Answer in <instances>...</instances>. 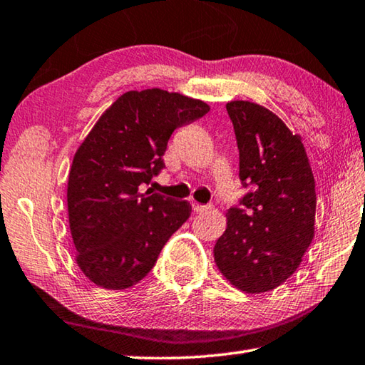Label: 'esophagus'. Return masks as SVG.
<instances>
[{
    "label": "esophagus",
    "mask_w": 365,
    "mask_h": 365,
    "mask_svg": "<svg viewBox=\"0 0 365 365\" xmlns=\"http://www.w3.org/2000/svg\"><path fill=\"white\" fill-rule=\"evenodd\" d=\"M211 208H212L211 205H200L197 202H192V211H194V212H205V211H208Z\"/></svg>",
    "instance_id": "34e87169"
}]
</instances>
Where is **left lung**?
<instances>
[{
	"mask_svg": "<svg viewBox=\"0 0 365 365\" xmlns=\"http://www.w3.org/2000/svg\"><path fill=\"white\" fill-rule=\"evenodd\" d=\"M251 190L227 211L215 245L225 279L247 294L272 291L297 270L314 237V178L304 144L277 114L251 101L227 103Z\"/></svg>",
	"mask_w": 365,
	"mask_h": 365,
	"instance_id": "obj_1",
	"label": "left lung"
}]
</instances>
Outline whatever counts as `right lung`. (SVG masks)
Instances as JSON below:
<instances>
[{"label": "right lung", "mask_w": 365, "mask_h": 365, "mask_svg": "<svg viewBox=\"0 0 365 365\" xmlns=\"http://www.w3.org/2000/svg\"><path fill=\"white\" fill-rule=\"evenodd\" d=\"M210 111L202 100L162 88L115 100L76 150L68 178V217L76 262L105 289H127L153 270L190 205L141 192L165 167L171 133Z\"/></svg>", "instance_id": "right-lung-1"}]
</instances>
